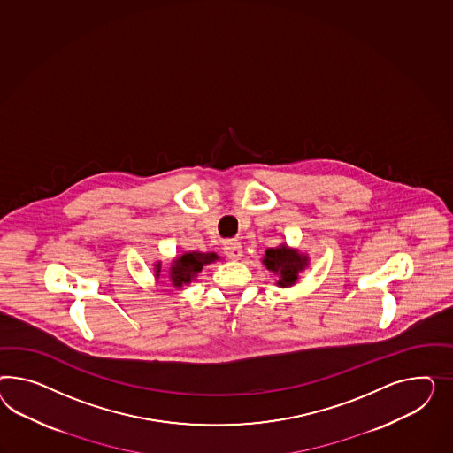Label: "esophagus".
Masks as SVG:
<instances>
[{"mask_svg": "<svg viewBox=\"0 0 453 453\" xmlns=\"http://www.w3.org/2000/svg\"><path fill=\"white\" fill-rule=\"evenodd\" d=\"M224 250L227 254V257L234 258V260H239L242 257V244L239 241H226L224 242Z\"/></svg>", "mask_w": 453, "mask_h": 453, "instance_id": "obj_1", "label": "esophagus"}]
</instances>
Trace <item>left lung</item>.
<instances>
[{
  "mask_svg": "<svg viewBox=\"0 0 453 453\" xmlns=\"http://www.w3.org/2000/svg\"><path fill=\"white\" fill-rule=\"evenodd\" d=\"M262 264L273 275H277L275 283L281 288H287L295 285L300 279V273L308 265V256L281 244L279 247L267 249L265 256L262 258Z\"/></svg>",
  "mask_w": 453,
  "mask_h": 453,
  "instance_id": "obj_1",
  "label": "left lung"
}]
</instances>
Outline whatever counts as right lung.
Instances as JSON below:
<instances>
[{
  "label": "right lung",
  "mask_w": 453,
  "mask_h": 453,
  "mask_svg": "<svg viewBox=\"0 0 453 453\" xmlns=\"http://www.w3.org/2000/svg\"><path fill=\"white\" fill-rule=\"evenodd\" d=\"M219 258L214 252H184L180 257L173 260L170 267V280L173 287L181 288L183 285H188L195 280L196 275L203 270L204 265L211 262H216ZM161 272V264H155V277L158 279Z\"/></svg>",
  "instance_id": "add662e5"
}]
</instances>
